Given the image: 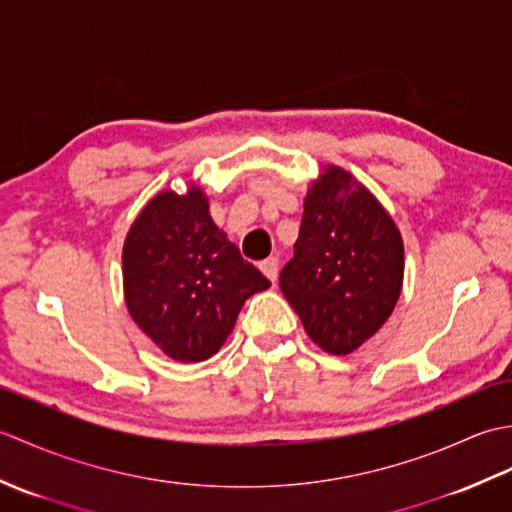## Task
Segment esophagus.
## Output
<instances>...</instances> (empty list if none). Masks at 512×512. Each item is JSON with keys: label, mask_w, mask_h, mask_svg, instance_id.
I'll return each instance as SVG.
<instances>
[{"label": "esophagus", "mask_w": 512, "mask_h": 512, "mask_svg": "<svg viewBox=\"0 0 512 512\" xmlns=\"http://www.w3.org/2000/svg\"><path fill=\"white\" fill-rule=\"evenodd\" d=\"M259 270H262V273L273 281H277V273H279V262H277V257H268V259H264L262 264H259Z\"/></svg>", "instance_id": "1"}]
</instances>
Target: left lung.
Returning <instances> with one entry per match:
<instances>
[{
    "mask_svg": "<svg viewBox=\"0 0 512 512\" xmlns=\"http://www.w3.org/2000/svg\"><path fill=\"white\" fill-rule=\"evenodd\" d=\"M405 246L385 206L350 171L325 165L306 198L295 257L279 286L321 350L345 356L394 312Z\"/></svg>",
    "mask_w": 512,
    "mask_h": 512,
    "instance_id": "1",
    "label": "left lung"
}]
</instances>
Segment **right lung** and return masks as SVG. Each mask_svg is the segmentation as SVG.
<instances>
[{
	"instance_id": "1",
	"label": "right lung",
	"mask_w": 512,
	"mask_h": 512,
	"mask_svg": "<svg viewBox=\"0 0 512 512\" xmlns=\"http://www.w3.org/2000/svg\"><path fill=\"white\" fill-rule=\"evenodd\" d=\"M270 281L239 255L195 182L165 189L129 226L123 290L136 325L173 361L211 358L233 332L244 301Z\"/></svg>"
}]
</instances>
